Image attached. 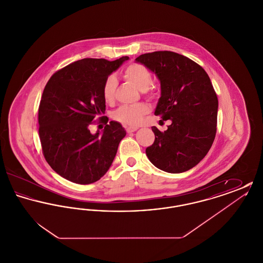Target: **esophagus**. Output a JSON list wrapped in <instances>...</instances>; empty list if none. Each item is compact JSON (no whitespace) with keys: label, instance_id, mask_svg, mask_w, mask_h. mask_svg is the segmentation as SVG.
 Segmentation results:
<instances>
[{"label":"esophagus","instance_id":"1","mask_svg":"<svg viewBox=\"0 0 263 263\" xmlns=\"http://www.w3.org/2000/svg\"><path fill=\"white\" fill-rule=\"evenodd\" d=\"M138 127H126V131L127 133H132V132H135L137 130Z\"/></svg>","mask_w":263,"mask_h":263}]
</instances>
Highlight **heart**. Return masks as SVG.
<instances>
[{
	"label": "heart",
	"mask_w": 263,
	"mask_h": 263,
	"mask_svg": "<svg viewBox=\"0 0 263 263\" xmlns=\"http://www.w3.org/2000/svg\"><path fill=\"white\" fill-rule=\"evenodd\" d=\"M123 76L128 81L133 83L140 90L147 91L152 83L150 71L142 64H130L123 70ZM117 87V80L114 76H108L102 85V96L106 102H112ZM149 107L145 103L134 105H122L113 113V118L125 125L135 126L139 124L142 117L148 112Z\"/></svg>",
	"instance_id": "b5f03b06"
}]
</instances>
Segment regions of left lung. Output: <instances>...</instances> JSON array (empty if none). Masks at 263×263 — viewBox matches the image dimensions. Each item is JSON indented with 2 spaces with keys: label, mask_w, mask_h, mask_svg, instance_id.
<instances>
[{
  "label": "left lung",
  "mask_w": 263,
  "mask_h": 263,
  "mask_svg": "<svg viewBox=\"0 0 263 263\" xmlns=\"http://www.w3.org/2000/svg\"><path fill=\"white\" fill-rule=\"evenodd\" d=\"M136 62L159 78L155 114L172 121L164 132L152 127L155 141L146 155L163 172H186L207 155L216 136L218 98L210 78L200 65L172 51L142 54Z\"/></svg>",
  "instance_id": "obj_1"
}]
</instances>
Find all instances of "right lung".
<instances>
[{
    "label": "right lung",
    "instance_id": "right-lung-1",
    "mask_svg": "<svg viewBox=\"0 0 263 263\" xmlns=\"http://www.w3.org/2000/svg\"><path fill=\"white\" fill-rule=\"evenodd\" d=\"M128 59L71 63L51 76L44 88L38 108L42 153L52 170L72 182L89 184L100 179L125 137L120 123L107 124L108 118L101 115L105 111L103 82ZM97 117L107 125L102 134L91 135L89 125Z\"/></svg>",
    "mask_w": 263,
    "mask_h": 263
}]
</instances>
